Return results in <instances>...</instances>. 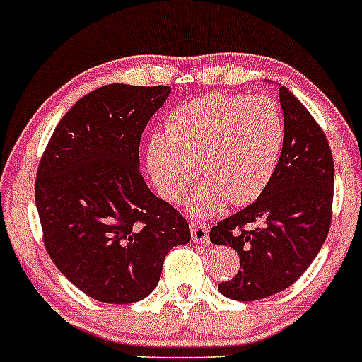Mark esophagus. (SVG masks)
Wrapping results in <instances>:
<instances>
[{"label": "esophagus", "instance_id": "obj_1", "mask_svg": "<svg viewBox=\"0 0 362 362\" xmlns=\"http://www.w3.org/2000/svg\"><path fill=\"white\" fill-rule=\"evenodd\" d=\"M190 232H192V239L197 245H206L210 239L209 233V226L203 225V223H196V221H192L190 223Z\"/></svg>", "mask_w": 362, "mask_h": 362}]
</instances>
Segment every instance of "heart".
I'll return each mask as SVG.
<instances>
[{
	"instance_id": "b5f03b06",
	"label": "heart",
	"mask_w": 362,
	"mask_h": 362,
	"mask_svg": "<svg viewBox=\"0 0 362 362\" xmlns=\"http://www.w3.org/2000/svg\"><path fill=\"white\" fill-rule=\"evenodd\" d=\"M283 143L284 119L274 99L214 92L168 114L165 132L148 139L146 166L159 196L177 201L199 163L204 181L185 206L206 216L226 201L239 206L257 199L276 174Z\"/></svg>"
}]
</instances>
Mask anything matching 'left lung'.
<instances>
[{
  "label": "left lung",
  "instance_id": "8db88e82",
  "mask_svg": "<svg viewBox=\"0 0 362 362\" xmlns=\"http://www.w3.org/2000/svg\"><path fill=\"white\" fill-rule=\"evenodd\" d=\"M284 143L264 192L210 230L232 246L241 268L217 286L235 300H259L296 283L321 250L332 223L334 158L325 132L299 99L279 86Z\"/></svg>",
  "mask_w": 362,
  "mask_h": 362
}]
</instances>
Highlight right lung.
<instances>
[{
    "instance_id": "obj_1",
    "label": "right lung",
    "mask_w": 362,
    "mask_h": 362,
    "mask_svg": "<svg viewBox=\"0 0 362 362\" xmlns=\"http://www.w3.org/2000/svg\"><path fill=\"white\" fill-rule=\"evenodd\" d=\"M168 94L165 85L95 88L57 123L37 166L45 248L74 286L101 303L145 299L166 254L190 241L187 219L139 172L141 134Z\"/></svg>"
}]
</instances>
